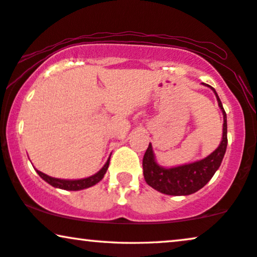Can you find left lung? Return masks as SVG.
<instances>
[{"instance_id":"1","label":"left lung","mask_w":257,"mask_h":257,"mask_svg":"<svg viewBox=\"0 0 257 257\" xmlns=\"http://www.w3.org/2000/svg\"><path fill=\"white\" fill-rule=\"evenodd\" d=\"M204 85L209 87L214 91L218 107L223 114V129H222L223 132H222L220 145L213 153L202 160L182 164V166L164 168L156 162L153 146L149 143L148 149L143 156V176H145L146 182L160 193L173 195V196H187V195L196 193L209 182L216 170L220 168L228 145L227 114L216 90L210 85Z\"/></svg>"}]
</instances>
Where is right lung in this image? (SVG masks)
<instances>
[{"label":"right lung","instance_id":"1","mask_svg":"<svg viewBox=\"0 0 257 257\" xmlns=\"http://www.w3.org/2000/svg\"><path fill=\"white\" fill-rule=\"evenodd\" d=\"M109 162H110V156L107 160V162L102 168L98 170L96 174L94 175L89 176V177H84V179H78V180H64V179H56V177H51L47 174H44L40 170H36V173L39 174L41 179H43L47 183H49L50 186H53L55 188H60V189H64V190H82V189H87L89 187H93L95 184L100 182V181L103 179L104 174L107 173V169L109 167Z\"/></svg>","mask_w":257,"mask_h":257}]
</instances>
